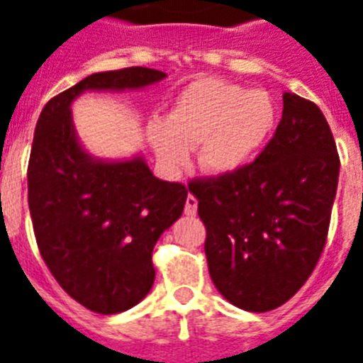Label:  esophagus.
<instances>
[{
  "label": "esophagus",
  "instance_id": "esophagus-1",
  "mask_svg": "<svg viewBox=\"0 0 363 363\" xmlns=\"http://www.w3.org/2000/svg\"><path fill=\"white\" fill-rule=\"evenodd\" d=\"M196 209H199V200L194 199L193 194H189L187 202H185V215L193 217V215H196Z\"/></svg>",
  "mask_w": 363,
  "mask_h": 363
}]
</instances>
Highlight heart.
<instances>
[{"instance_id":"b5f03b06","label":"heart","mask_w":363,"mask_h":363,"mask_svg":"<svg viewBox=\"0 0 363 363\" xmlns=\"http://www.w3.org/2000/svg\"><path fill=\"white\" fill-rule=\"evenodd\" d=\"M277 115L269 92L228 81L199 79L176 98L167 122L150 124L148 140L170 174L189 163V148L200 146V169L226 176L241 170L265 146Z\"/></svg>"}]
</instances>
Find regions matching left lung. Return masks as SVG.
Segmentation results:
<instances>
[{"mask_svg":"<svg viewBox=\"0 0 363 363\" xmlns=\"http://www.w3.org/2000/svg\"><path fill=\"white\" fill-rule=\"evenodd\" d=\"M337 176L321 109L284 92L282 121L254 163L189 185L208 230L209 274L226 301L262 313L304 286L325 248Z\"/></svg>","mask_w":363,"mask_h":363,"instance_id":"left-lung-1","label":"left lung"}]
</instances>
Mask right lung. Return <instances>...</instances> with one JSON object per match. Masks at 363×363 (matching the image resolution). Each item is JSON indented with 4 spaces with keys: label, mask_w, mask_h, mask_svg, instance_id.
I'll list each match as a JSON object with an SVG mask.
<instances>
[{
    "label": "right lung",
    "mask_w": 363,
    "mask_h": 363,
    "mask_svg": "<svg viewBox=\"0 0 363 363\" xmlns=\"http://www.w3.org/2000/svg\"><path fill=\"white\" fill-rule=\"evenodd\" d=\"M164 77L145 67L92 74L48 101L35 128L27 194L38 250L59 286L96 313H121L148 295L152 250L184 213L187 189L155 178L143 155L89 154L70 106L86 91H137Z\"/></svg>",
    "instance_id": "add662e5"
}]
</instances>
